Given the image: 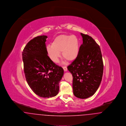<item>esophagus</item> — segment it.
<instances>
[{
    "label": "esophagus",
    "instance_id": "1",
    "mask_svg": "<svg viewBox=\"0 0 126 126\" xmlns=\"http://www.w3.org/2000/svg\"><path fill=\"white\" fill-rule=\"evenodd\" d=\"M63 69H64V71H67V67H66V66H63Z\"/></svg>",
    "mask_w": 126,
    "mask_h": 126
}]
</instances>
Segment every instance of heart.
Returning <instances> with one entry per match:
<instances>
[{
    "label": "heart",
    "instance_id": "1",
    "mask_svg": "<svg viewBox=\"0 0 126 126\" xmlns=\"http://www.w3.org/2000/svg\"><path fill=\"white\" fill-rule=\"evenodd\" d=\"M79 42L78 37L72 35H60L55 38L47 47L49 58L54 63L59 61L61 52L62 56L68 61L74 60L79 52Z\"/></svg>",
    "mask_w": 126,
    "mask_h": 126
}]
</instances>
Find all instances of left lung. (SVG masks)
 <instances>
[{
  "label": "left lung",
  "instance_id": "left-lung-1",
  "mask_svg": "<svg viewBox=\"0 0 126 126\" xmlns=\"http://www.w3.org/2000/svg\"><path fill=\"white\" fill-rule=\"evenodd\" d=\"M83 44L78 57L67 66L72 74L74 95L86 99L93 95L102 81L103 64L101 50L95 41L88 35L81 33Z\"/></svg>",
  "mask_w": 126,
  "mask_h": 126
}]
</instances>
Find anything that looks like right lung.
Instances as JSON below:
<instances>
[{"mask_svg": "<svg viewBox=\"0 0 126 126\" xmlns=\"http://www.w3.org/2000/svg\"><path fill=\"white\" fill-rule=\"evenodd\" d=\"M48 37L37 36L28 42L22 53L24 72L31 89L41 97L51 98L59 92L63 69L48 56L45 42Z\"/></svg>", "mask_w": 126, "mask_h": 126, "instance_id": "add662e5", "label": "right lung"}]
</instances>
